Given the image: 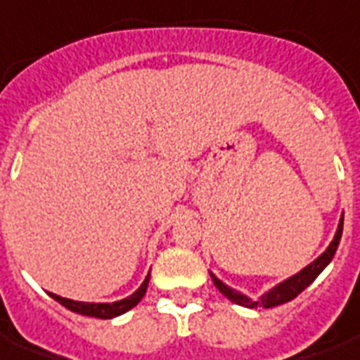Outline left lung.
<instances>
[{
  "instance_id": "left-lung-1",
  "label": "left lung",
  "mask_w": 360,
  "mask_h": 360,
  "mask_svg": "<svg viewBox=\"0 0 360 360\" xmlns=\"http://www.w3.org/2000/svg\"><path fill=\"white\" fill-rule=\"evenodd\" d=\"M342 230H344V215L340 219L338 230H336V236H334V240L330 241V245L326 247V251L321 255L319 259H315L314 262L309 266H306L304 270H300L298 274H295L292 278L285 279L283 283L276 285L274 289H270L268 292L260 296L259 300H251V298H247L245 295H241L238 290L230 289L229 285H224L221 279H217L213 274H211V279H213V283L221 292H223L229 300H232L238 306H245V308H257V306H262V308H274V306H279V304H285V302L292 300L296 296L300 295L302 290L309 287V285L314 283V279L319 276L321 271L325 270L328 262L333 260L334 253H336V249L340 245V238H342Z\"/></svg>"
}]
</instances>
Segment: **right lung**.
Listing matches in <instances>:
<instances>
[{"mask_svg":"<svg viewBox=\"0 0 360 360\" xmlns=\"http://www.w3.org/2000/svg\"><path fill=\"white\" fill-rule=\"evenodd\" d=\"M149 278L150 274L145 278V281L141 283V287L130 295L128 298H122V300H117L113 304H96V302H77V300H70V298H62L58 295H49L54 298L56 302H60L62 306H65L71 311H75V314L81 315H89V317H98V319H113V317H119V315L126 314L128 309H131L134 306L139 304V300L143 298L145 292H147V285H149Z\"/></svg>","mask_w":360,"mask_h":360,"instance_id":"add662e5","label":"right lung"}]
</instances>
